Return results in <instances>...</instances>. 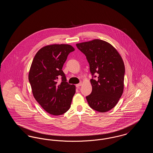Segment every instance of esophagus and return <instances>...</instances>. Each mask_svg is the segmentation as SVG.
<instances>
[{
    "label": "esophagus",
    "mask_w": 153,
    "mask_h": 153,
    "mask_svg": "<svg viewBox=\"0 0 153 153\" xmlns=\"http://www.w3.org/2000/svg\"><path fill=\"white\" fill-rule=\"evenodd\" d=\"M81 85H82V82H80V83L79 84H76V87L79 88L80 87V86H81Z\"/></svg>",
    "instance_id": "1"
}]
</instances>
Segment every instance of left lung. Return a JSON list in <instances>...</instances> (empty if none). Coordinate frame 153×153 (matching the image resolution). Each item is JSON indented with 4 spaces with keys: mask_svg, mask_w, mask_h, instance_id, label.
I'll return each instance as SVG.
<instances>
[{
    "mask_svg": "<svg viewBox=\"0 0 153 153\" xmlns=\"http://www.w3.org/2000/svg\"><path fill=\"white\" fill-rule=\"evenodd\" d=\"M76 46L86 56L92 76V91L86 96L88 103L95 111L107 112L123 94L125 68L122 58L113 46L101 39L77 44Z\"/></svg>",
    "mask_w": 153,
    "mask_h": 153,
    "instance_id": "1",
    "label": "left lung"
}]
</instances>
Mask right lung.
<instances>
[{"mask_svg":"<svg viewBox=\"0 0 153 153\" xmlns=\"http://www.w3.org/2000/svg\"><path fill=\"white\" fill-rule=\"evenodd\" d=\"M74 51L70 45H50L39 49L33 60L29 73L33 94L51 115H62L71 107L76 87L66 82L62 69L68 54Z\"/></svg>","mask_w":153,"mask_h":153,"instance_id":"right-lung-1","label":"right lung"}]
</instances>
